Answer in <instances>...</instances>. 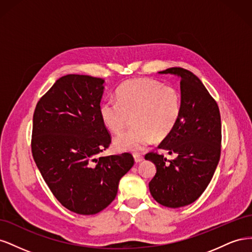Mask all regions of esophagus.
I'll use <instances>...</instances> for the list:
<instances>
[{"mask_svg": "<svg viewBox=\"0 0 252 252\" xmlns=\"http://www.w3.org/2000/svg\"><path fill=\"white\" fill-rule=\"evenodd\" d=\"M133 158H134L135 163H140V162L144 161V157L141 156V155H139V154H134V155H133Z\"/></svg>", "mask_w": 252, "mask_h": 252, "instance_id": "34e87169", "label": "esophagus"}]
</instances>
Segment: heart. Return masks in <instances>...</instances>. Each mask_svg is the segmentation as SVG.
I'll list each match as a JSON object with an SVG mask.
<instances>
[{
    "instance_id": "1",
    "label": "heart",
    "mask_w": 252,
    "mask_h": 252,
    "mask_svg": "<svg viewBox=\"0 0 252 252\" xmlns=\"http://www.w3.org/2000/svg\"><path fill=\"white\" fill-rule=\"evenodd\" d=\"M117 101L100 106L104 126L114 134L124 130L133 119L134 127L114 139L120 151L141 152L167 138L177 127L182 113V97L177 88L150 79H132L117 90Z\"/></svg>"
}]
</instances>
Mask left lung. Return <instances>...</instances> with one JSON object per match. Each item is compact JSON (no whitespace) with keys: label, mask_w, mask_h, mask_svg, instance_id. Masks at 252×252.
<instances>
[{"label":"left lung","mask_w":252,"mask_h":252,"mask_svg":"<svg viewBox=\"0 0 252 252\" xmlns=\"http://www.w3.org/2000/svg\"><path fill=\"white\" fill-rule=\"evenodd\" d=\"M159 73L181 77L182 113L177 127L158 145L175 158L150 151L157 173L149 182L152 197L165 207L179 208L193 203L207 188L220 156L222 124L219 106L191 71L181 67Z\"/></svg>","instance_id":"left-lung-1"}]
</instances>
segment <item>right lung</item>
Here are the masks:
<instances>
[{
  "label": "right lung",
  "instance_id": "obj_1",
  "mask_svg": "<svg viewBox=\"0 0 252 252\" xmlns=\"http://www.w3.org/2000/svg\"><path fill=\"white\" fill-rule=\"evenodd\" d=\"M104 80L67 74L37 102L32 152L52 194L65 208L89 216L114 200L134 164L131 154L100 157L111 135L100 116Z\"/></svg>",
  "mask_w": 252,
  "mask_h": 252
}]
</instances>
